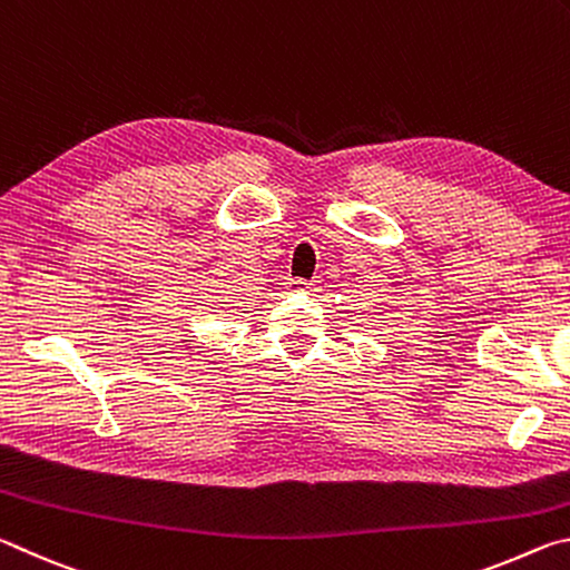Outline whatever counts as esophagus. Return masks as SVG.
Listing matches in <instances>:
<instances>
[{"label":"esophagus","mask_w":570,"mask_h":570,"mask_svg":"<svg viewBox=\"0 0 570 570\" xmlns=\"http://www.w3.org/2000/svg\"><path fill=\"white\" fill-rule=\"evenodd\" d=\"M288 286H292V288H302V292H304V288H308V292H314L316 284H306V282H302V278H292V282H288Z\"/></svg>","instance_id":"esophagus-1"}]
</instances>
